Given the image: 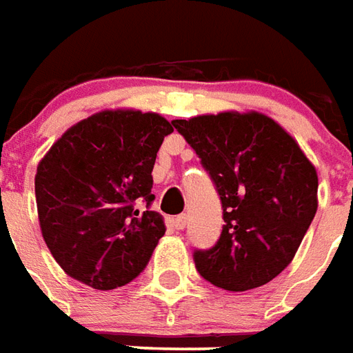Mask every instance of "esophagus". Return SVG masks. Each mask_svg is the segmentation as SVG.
Masks as SVG:
<instances>
[{
	"instance_id": "esophagus-1",
	"label": "esophagus",
	"mask_w": 353,
	"mask_h": 353,
	"mask_svg": "<svg viewBox=\"0 0 353 353\" xmlns=\"http://www.w3.org/2000/svg\"><path fill=\"white\" fill-rule=\"evenodd\" d=\"M187 226V215H177L174 219V228L176 230H183Z\"/></svg>"
}]
</instances>
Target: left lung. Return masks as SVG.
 <instances>
[{
	"label": "left lung",
	"mask_w": 353,
	"mask_h": 353,
	"mask_svg": "<svg viewBox=\"0 0 353 353\" xmlns=\"http://www.w3.org/2000/svg\"><path fill=\"white\" fill-rule=\"evenodd\" d=\"M196 151L223 203V232L194 250L198 273L245 292L273 281L296 256L318 210V176L271 117L221 112L172 121Z\"/></svg>",
	"instance_id": "8db88e82"
}]
</instances>
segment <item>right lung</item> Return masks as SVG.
<instances>
[{
	"label": "right lung",
	"mask_w": 353,
	"mask_h": 353,
	"mask_svg": "<svg viewBox=\"0 0 353 353\" xmlns=\"http://www.w3.org/2000/svg\"><path fill=\"white\" fill-rule=\"evenodd\" d=\"M174 132L159 114L104 110L70 127L37 166L41 232L72 279L114 290L137 279L164 236L153 164Z\"/></svg>",
	"instance_id": "1"
}]
</instances>
